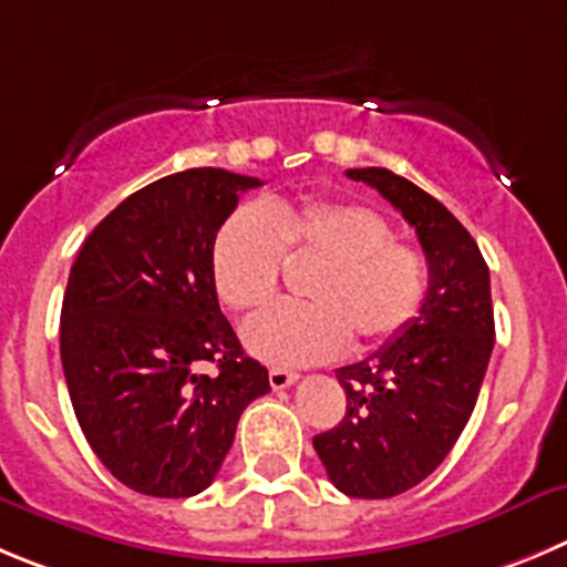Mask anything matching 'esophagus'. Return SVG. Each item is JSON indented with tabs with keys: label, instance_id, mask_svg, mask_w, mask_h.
Listing matches in <instances>:
<instances>
[{
	"label": "esophagus",
	"instance_id": "34e87169",
	"mask_svg": "<svg viewBox=\"0 0 567 567\" xmlns=\"http://www.w3.org/2000/svg\"><path fill=\"white\" fill-rule=\"evenodd\" d=\"M268 380H271V389H288V385H293L296 380H299V374L296 372H290V369H271V372H268Z\"/></svg>",
	"mask_w": 567,
	"mask_h": 567
}]
</instances>
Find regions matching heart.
<instances>
[{
	"label": "heart",
	"mask_w": 567,
	"mask_h": 567,
	"mask_svg": "<svg viewBox=\"0 0 567 567\" xmlns=\"http://www.w3.org/2000/svg\"><path fill=\"white\" fill-rule=\"evenodd\" d=\"M282 259L316 262L305 279L310 301L277 305L243 327L259 361L305 367L338 355L352 338L374 349L403 336L427 299L431 271L420 248L394 240L380 212L347 200L240 206L212 240V282L237 313L277 296Z\"/></svg>",
	"instance_id": "heart-1"
}]
</instances>
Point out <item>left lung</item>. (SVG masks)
Here are the masks:
<instances>
[{
    "mask_svg": "<svg viewBox=\"0 0 567 567\" xmlns=\"http://www.w3.org/2000/svg\"><path fill=\"white\" fill-rule=\"evenodd\" d=\"M416 229L431 285L422 313L367 361L336 372L347 414L313 447L349 498H394L425 481L462 436L495 347L489 268L433 195L385 167L347 171Z\"/></svg>",
    "mask_w": 567,
    "mask_h": 567,
    "instance_id": "left-lung-1",
    "label": "left lung"
}]
</instances>
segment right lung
I'll list each match as a JSON object with an SVG mask.
<instances>
[{"mask_svg": "<svg viewBox=\"0 0 567 567\" xmlns=\"http://www.w3.org/2000/svg\"><path fill=\"white\" fill-rule=\"evenodd\" d=\"M259 178L193 167L147 184L83 240L61 308L72 409L116 481L189 498L215 481L246 405L268 394L220 313L212 240ZM212 362L215 375L197 369Z\"/></svg>", "mask_w": 567, "mask_h": 567, "instance_id": "1", "label": "right lung"}]
</instances>
